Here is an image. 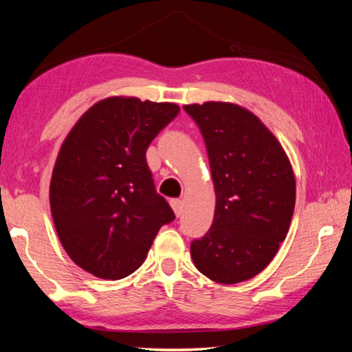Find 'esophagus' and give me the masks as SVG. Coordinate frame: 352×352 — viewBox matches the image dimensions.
<instances>
[{"label": "esophagus", "mask_w": 352, "mask_h": 352, "mask_svg": "<svg viewBox=\"0 0 352 352\" xmlns=\"http://www.w3.org/2000/svg\"><path fill=\"white\" fill-rule=\"evenodd\" d=\"M170 206H172V210H174L175 216H177V217H180V214H182V211H183L182 200H178V199H170Z\"/></svg>", "instance_id": "1"}]
</instances>
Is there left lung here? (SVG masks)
<instances>
[{
  "label": "left lung",
  "mask_w": 352,
  "mask_h": 352,
  "mask_svg": "<svg viewBox=\"0 0 352 352\" xmlns=\"http://www.w3.org/2000/svg\"><path fill=\"white\" fill-rule=\"evenodd\" d=\"M204 136L216 189L208 233L190 242L197 269L212 281L236 284L270 264L295 208V177L270 130L239 105H184Z\"/></svg>",
  "instance_id": "obj_1"
}]
</instances>
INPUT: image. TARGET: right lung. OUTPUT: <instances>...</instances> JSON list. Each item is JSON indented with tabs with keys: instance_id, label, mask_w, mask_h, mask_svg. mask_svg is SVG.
<instances>
[{
	"instance_id": "1",
	"label": "right lung",
	"mask_w": 352,
	"mask_h": 352,
	"mask_svg": "<svg viewBox=\"0 0 352 352\" xmlns=\"http://www.w3.org/2000/svg\"><path fill=\"white\" fill-rule=\"evenodd\" d=\"M178 111L169 102L109 98L62 144L50 188L52 219L65 252L91 275L133 273L158 230L175 219L155 189L146 151Z\"/></svg>"
}]
</instances>
